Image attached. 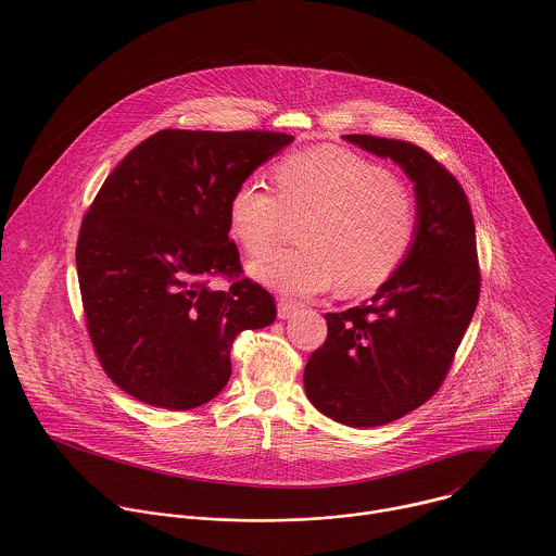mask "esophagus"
Returning a JSON list of instances; mask_svg holds the SVG:
<instances>
[{"mask_svg":"<svg viewBox=\"0 0 556 556\" xmlns=\"http://www.w3.org/2000/svg\"><path fill=\"white\" fill-rule=\"evenodd\" d=\"M298 304L295 302H291V300H279V304H277V315L279 318H291L295 313H298Z\"/></svg>","mask_w":556,"mask_h":556,"instance_id":"esophagus-1","label":"esophagus"}]
</instances>
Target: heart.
Segmentation results:
<instances>
[{"instance_id":"heart-1","label":"heart","mask_w":556,"mask_h":556,"mask_svg":"<svg viewBox=\"0 0 556 556\" xmlns=\"http://www.w3.org/2000/svg\"><path fill=\"white\" fill-rule=\"evenodd\" d=\"M277 195L245 181L229 200L231 231L252 258L266 256L288 220L300 250L250 266L256 281L283 295H317L340 283L350 295L381 288L408 258L419 214L392 173L338 146L295 152L273 166Z\"/></svg>"}]
</instances>
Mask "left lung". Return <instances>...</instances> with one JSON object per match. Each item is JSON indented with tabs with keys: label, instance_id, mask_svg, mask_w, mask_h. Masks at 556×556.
Segmentation results:
<instances>
[{
	"label": "left lung",
	"instance_id": "8db88e82",
	"mask_svg": "<svg viewBox=\"0 0 556 556\" xmlns=\"http://www.w3.org/2000/svg\"><path fill=\"white\" fill-rule=\"evenodd\" d=\"M345 141L390 159L415 184V245L367 304L327 313V340L304 369L306 396L350 427L392 424L438 392L479 300L469 200L424 148L372 135Z\"/></svg>",
	"mask_w": 556,
	"mask_h": 556
}]
</instances>
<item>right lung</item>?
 Instances as JSON below:
<instances>
[{
    "label": "right lung",
    "instance_id": "1",
    "mask_svg": "<svg viewBox=\"0 0 556 556\" xmlns=\"http://www.w3.org/2000/svg\"><path fill=\"white\" fill-rule=\"evenodd\" d=\"M293 141L286 132L164 129L108 175L77 241L87 331L108 377L146 404L189 410L231 377L243 329L277 317L273 295L239 279L229 200ZM239 281L212 291V276Z\"/></svg>",
    "mask_w": 556,
    "mask_h": 556
}]
</instances>
